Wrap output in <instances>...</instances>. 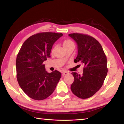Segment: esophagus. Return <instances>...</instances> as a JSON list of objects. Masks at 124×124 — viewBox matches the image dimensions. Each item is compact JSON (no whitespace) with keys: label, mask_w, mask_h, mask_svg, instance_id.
Segmentation results:
<instances>
[{"label":"esophagus","mask_w":124,"mask_h":124,"mask_svg":"<svg viewBox=\"0 0 124 124\" xmlns=\"http://www.w3.org/2000/svg\"><path fill=\"white\" fill-rule=\"evenodd\" d=\"M69 73V72H67V71H63L62 72V76H64L65 75H67V74H68Z\"/></svg>","instance_id":"obj_1"}]
</instances>
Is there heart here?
Here are the masks:
<instances>
[{
  "mask_svg": "<svg viewBox=\"0 0 124 124\" xmlns=\"http://www.w3.org/2000/svg\"><path fill=\"white\" fill-rule=\"evenodd\" d=\"M63 45L66 49L69 48V47L75 46V44L73 42L69 39H66L63 41Z\"/></svg>",
  "mask_w": 124,
  "mask_h": 124,
  "instance_id": "heart-1",
  "label": "heart"
}]
</instances>
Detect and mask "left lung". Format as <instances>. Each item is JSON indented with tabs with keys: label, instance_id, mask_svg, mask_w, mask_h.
<instances>
[{
	"label": "left lung",
	"instance_id": "8db88e82",
	"mask_svg": "<svg viewBox=\"0 0 124 124\" xmlns=\"http://www.w3.org/2000/svg\"><path fill=\"white\" fill-rule=\"evenodd\" d=\"M69 36L78 45V55L74 62L84 65L82 75L71 73L74 81L71 90L79 98L87 99L94 95L103 84L108 73L107 56L101 44L93 37L79 33Z\"/></svg>",
	"mask_w": 124,
	"mask_h": 124
}]
</instances>
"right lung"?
<instances>
[{"mask_svg":"<svg viewBox=\"0 0 124 124\" xmlns=\"http://www.w3.org/2000/svg\"><path fill=\"white\" fill-rule=\"evenodd\" d=\"M62 33L40 32L30 36L20 48L16 60V77L23 92L35 100L46 99L53 93L61 73H48L43 62L50 57L53 45Z\"/></svg>","mask_w":124,"mask_h":124,"instance_id":"1","label":"right lung"}]
</instances>
